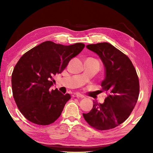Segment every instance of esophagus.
I'll use <instances>...</instances> for the list:
<instances>
[{"instance_id":"34e87169","label":"esophagus","mask_w":153,"mask_h":153,"mask_svg":"<svg viewBox=\"0 0 153 153\" xmlns=\"http://www.w3.org/2000/svg\"><path fill=\"white\" fill-rule=\"evenodd\" d=\"M72 97H77V98H83L84 96L82 95L80 93H74L72 94Z\"/></svg>"}]
</instances>
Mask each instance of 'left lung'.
Returning a JSON list of instances; mask_svg holds the SVG:
<instances>
[{"instance_id": "obj_1", "label": "left lung", "mask_w": 153, "mask_h": 153, "mask_svg": "<svg viewBox=\"0 0 153 153\" xmlns=\"http://www.w3.org/2000/svg\"><path fill=\"white\" fill-rule=\"evenodd\" d=\"M86 47L99 55L105 67L106 76L100 93L108 96L102 104L93 101L92 110L82 115L91 127L107 131L119 126L131 115L139 98V77L131 60L112 45L104 42Z\"/></svg>"}]
</instances>
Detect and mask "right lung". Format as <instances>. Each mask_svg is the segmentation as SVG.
<instances>
[{
  "mask_svg": "<svg viewBox=\"0 0 153 153\" xmlns=\"http://www.w3.org/2000/svg\"><path fill=\"white\" fill-rule=\"evenodd\" d=\"M84 47L81 43L65 46L47 41L20 58L11 84L15 102L26 119L39 126L50 125L58 119L71 96L51 89L53 77L62 72Z\"/></svg>",
  "mask_w": 153,
  "mask_h": 153,
  "instance_id": "1",
  "label": "right lung"
}]
</instances>
